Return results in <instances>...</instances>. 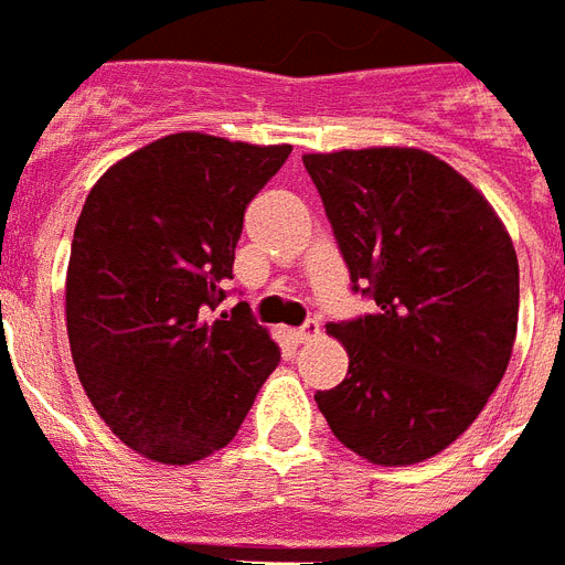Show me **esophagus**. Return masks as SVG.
<instances>
[{
    "instance_id": "34e87169",
    "label": "esophagus",
    "mask_w": 565,
    "mask_h": 565,
    "mask_svg": "<svg viewBox=\"0 0 565 565\" xmlns=\"http://www.w3.org/2000/svg\"><path fill=\"white\" fill-rule=\"evenodd\" d=\"M318 333H321V328H318V321H307L303 328H298L291 337L298 339V342H309V339H316Z\"/></svg>"
}]
</instances>
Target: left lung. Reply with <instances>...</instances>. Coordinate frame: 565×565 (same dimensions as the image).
<instances>
[{"label":"left lung","instance_id":"left-lung-1","mask_svg":"<svg viewBox=\"0 0 565 565\" xmlns=\"http://www.w3.org/2000/svg\"><path fill=\"white\" fill-rule=\"evenodd\" d=\"M351 282L375 312L328 324L348 375L316 393L360 459L417 465L465 435L512 358L519 256L468 178L423 148L303 154Z\"/></svg>","mask_w":565,"mask_h":565}]
</instances>
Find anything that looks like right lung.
<instances>
[{
	"instance_id": "1",
	"label": "right lung",
	"mask_w": 565,
	"mask_h": 565,
	"mask_svg": "<svg viewBox=\"0 0 565 565\" xmlns=\"http://www.w3.org/2000/svg\"><path fill=\"white\" fill-rule=\"evenodd\" d=\"M291 146L181 130L121 157L76 220L65 282L71 358L109 431L160 465H193L235 438L279 345L237 303L244 211Z\"/></svg>"
}]
</instances>
